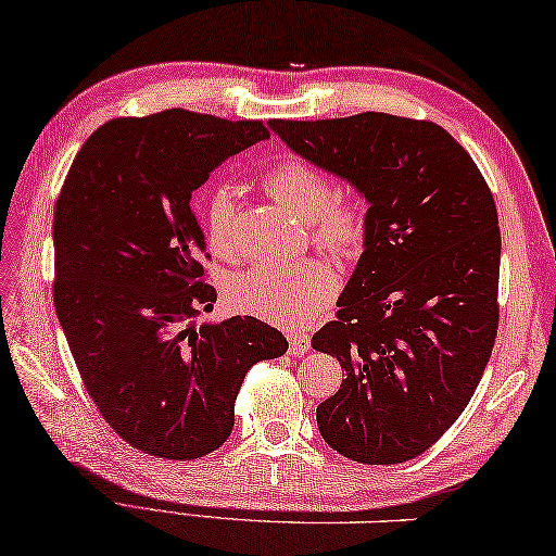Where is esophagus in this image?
I'll return each mask as SVG.
<instances>
[{
	"label": "esophagus",
	"instance_id": "esophagus-1",
	"mask_svg": "<svg viewBox=\"0 0 556 556\" xmlns=\"http://www.w3.org/2000/svg\"><path fill=\"white\" fill-rule=\"evenodd\" d=\"M312 339L307 337L305 331H290L288 333V351L292 355H305L309 351Z\"/></svg>",
	"mask_w": 556,
	"mask_h": 556
}]
</instances>
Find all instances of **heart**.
I'll return each instance as SVG.
<instances>
[{"mask_svg": "<svg viewBox=\"0 0 556 556\" xmlns=\"http://www.w3.org/2000/svg\"><path fill=\"white\" fill-rule=\"evenodd\" d=\"M264 188L288 211L309 223L312 242L329 254L353 258L368 237V201L358 188H337L321 164L300 154H282L264 174ZM207 242L219 256L239 249L237 195L229 186H217L205 205ZM339 292V276L327 261L307 258L295 264L261 261L237 274L227 286L235 309L254 314L280 327H302L314 314L331 305Z\"/></svg>", "mask_w": 556, "mask_h": 556, "instance_id": "b5f03b06", "label": "heart"}]
</instances>
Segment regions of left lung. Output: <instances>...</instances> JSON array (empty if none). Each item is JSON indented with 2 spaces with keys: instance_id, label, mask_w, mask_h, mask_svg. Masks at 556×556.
Segmentation results:
<instances>
[{
  "instance_id": "8db88e82",
  "label": "left lung",
  "mask_w": 556,
  "mask_h": 556,
  "mask_svg": "<svg viewBox=\"0 0 556 556\" xmlns=\"http://www.w3.org/2000/svg\"><path fill=\"white\" fill-rule=\"evenodd\" d=\"M270 128L370 203L337 319L312 337V349L345 370L317 406L319 433L353 463H406L465 412L494 349V195L469 152L431 121L365 111Z\"/></svg>"
}]
</instances>
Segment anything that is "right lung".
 <instances>
[{
    "instance_id": "right-lung-1",
    "label": "right lung",
    "mask_w": 556,
    "mask_h": 556,
    "mask_svg": "<svg viewBox=\"0 0 556 556\" xmlns=\"http://www.w3.org/2000/svg\"><path fill=\"white\" fill-rule=\"evenodd\" d=\"M264 121L169 109L113 118L81 144L52 219V298L84 387L140 453L198 459L223 445L247 372L288 351L256 317L191 327L213 309L193 191Z\"/></svg>"
}]
</instances>
